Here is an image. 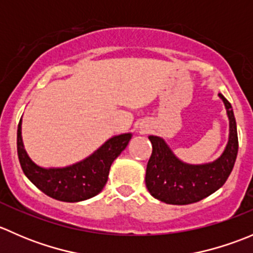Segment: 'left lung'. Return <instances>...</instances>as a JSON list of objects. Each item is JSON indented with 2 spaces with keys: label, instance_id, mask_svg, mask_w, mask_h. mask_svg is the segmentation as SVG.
<instances>
[{
  "label": "left lung",
  "instance_id": "8db88e82",
  "mask_svg": "<svg viewBox=\"0 0 253 253\" xmlns=\"http://www.w3.org/2000/svg\"><path fill=\"white\" fill-rule=\"evenodd\" d=\"M225 104L230 124V134L225 150L215 162L205 165H190L180 162L172 154L164 139L149 136L152 155L147 164L145 185L153 197L169 205H190L208 197L225 183L235 164L239 139L236 121L231 104Z\"/></svg>",
  "mask_w": 253,
  "mask_h": 253
}]
</instances>
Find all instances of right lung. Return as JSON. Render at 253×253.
<instances>
[{
    "instance_id": "1",
    "label": "right lung",
    "mask_w": 253,
    "mask_h": 253,
    "mask_svg": "<svg viewBox=\"0 0 253 253\" xmlns=\"http://www.w3.org/2000/svg\"><path fill=\"white\" fill-rule=\"evenodd\" d=\"M20 125L19 121L17 152L23 172L45 195L62 202H79L98 195L108 181L112 162L131 139V133L115 136L83 162L62 169H44L28 157L23 147Z\"/></svg>"
}]
</instances>
